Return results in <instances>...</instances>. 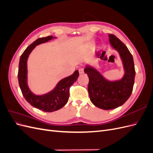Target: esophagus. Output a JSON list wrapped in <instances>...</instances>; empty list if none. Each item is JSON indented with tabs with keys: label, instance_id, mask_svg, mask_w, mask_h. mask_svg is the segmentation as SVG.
<instances>
[{
	"label": "esophagus",
	"instance_id": "1",
	"mask_svg": "<svg viewBox=\"0 0 153 153\" xmlns=\"http://www.w3.org/2000/svg\"><path fill=\"white\" fill-rule=\"evenodd\" d=\"M78 71H79V73H80V74H83V73H84V68H80V69H79V70H78Z\"/></svg>",
	"mask_w": 153,
	"mask_h": 153
}]
</instances>
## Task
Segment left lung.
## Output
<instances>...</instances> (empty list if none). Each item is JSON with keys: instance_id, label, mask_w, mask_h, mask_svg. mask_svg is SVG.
Segmentation results:
<instances>
[{"instance_id": "1", "label": "left lung", "mask_w": 153, "mask_h": 153, "mask_svg": "<svg viewBox=\"0 0 153 153\" xmlns=\"http://www.w3.org/2000/svg\"><path fill=\"white\" fill-rule=\"evenodd\" d=\"M109 43L119 53L124 73L121 78L110 80L98 69L86 64L84 72L89 78L88 92L94 106L103 110L116 108L128 100L133 91L135 76L132 55L122 41L113 34H108Z\"/></svg>"}]
</instances>
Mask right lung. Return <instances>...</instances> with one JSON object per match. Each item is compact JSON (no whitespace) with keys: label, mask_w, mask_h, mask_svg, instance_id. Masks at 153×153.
<instances>
[{"label":"right lung","mask_w":153,"mask_h":153,"mask_svg":"<svg viewBox=\"0 0 153 153\" xmlns=\"http://www.w3.org/2000/svg\"><path fill=\"white\" fill-rule=\"evenodd\" d=\"M55 38H57L49 36L39 38L30 45L21 55L18 68V83L23 96L32 106L46 112L58 110L67 103L69 96V88L79 76L78 71L76 70L71 75L61 79L52 91L45 94L36 95L29 89L27 78V60L30 53L37 45L47 43Z\"/></svg>","instance_id":"1"}]
</instances>
